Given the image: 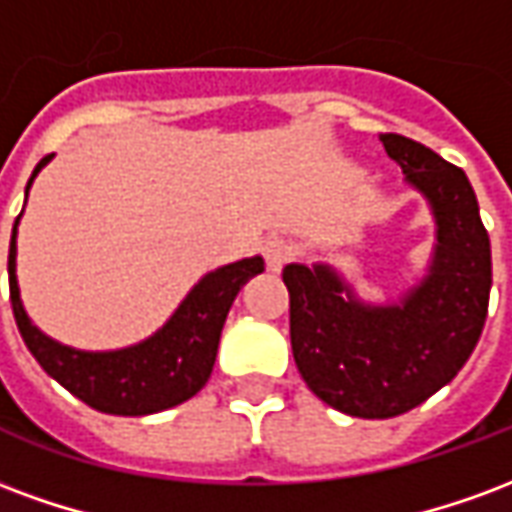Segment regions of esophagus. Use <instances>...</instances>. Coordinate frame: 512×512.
Listing matches in <instances>:
<instances>
[{
  "label": "esophagus",
  "instance_id": "34e87169",
  "mask_svg": "<svg viewBox=\"0 0 512 512\" xmlns=\"http://www.w3.org/2000/svg\"><path fill=\"white\" fill-rule=\"evenodd\" d=\"M263 257H266V263L271 271H282V266L293 260V246H290L285 238L271 235V238L263 241Z\"/></svg>",
  "mask_w": 512,
  "mask_h": 512
}]
</instances>
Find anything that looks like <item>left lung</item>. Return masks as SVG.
Segmentation results:
<instances>
[{
  "label": "left lung",
  "instance_id": "8db88e82",
  "mask_svg": "<svg viewBox=\"0 0 512 512\" xmlns=\"http://www.w3.org/2000/svg\"><path fill=\"white\" fill-rule=\"evenodd\" d=\"M381 142L433 211L428 274L400 301L367 304L326 263L282 271L301 378L326 406L362 419L406 414L450 384L483 334L491 293V241L466 172L408 136Z\"/></svg>",
  "mask_w": 512,
  "mask_h": 512
}]
</instances>
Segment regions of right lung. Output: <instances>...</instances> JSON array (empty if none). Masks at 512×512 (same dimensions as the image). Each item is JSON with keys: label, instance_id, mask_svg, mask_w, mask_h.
<instances>
[{"label": "right lung", "instance_id": "right-lung-1", "mask_svg": "<svg viewBox=\"0 0 512 512\" xmlns=\"http://www.w3.org/2000/svg\"><path fill=\"white\" fill-rule=\"evenodd\" d=\"M51 156L40 158L27 183L46 167ZM21 219V216H18ZM10 235V301L16 315L18 332L27 343L29 354L54 381H60L71 395L87 406L117 417H145L164 408H172L200 392L211 378L216 348L222 337L227 312L233 307L238 290L263 271V257H244L238 263L222 266L205 274L180 301L161 329L142 343L128 345L120 351H76L71 345L51 340L29 321L21 304L16 279V227Z\"/></svg>", "mask_w": 512, "mask_h": 512}]
</instances>
